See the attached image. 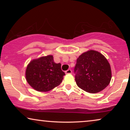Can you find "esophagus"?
I'll return each mask as SVG.
<instances>
[{
  "label": "esophagus",
  "instance_id": "esophagus-1",
  "mask_svg": "<svg viewBox=\"0 0 130 130\" xmlns=\"http://www.w3.org/2000/svg\"><path fill=\"white\" fill-rule=\"evenodd\" d=\"M72 71L70 69H68V70L66 71L65 73H66V74H71V73H72Z\"/></svg>",
  "mask_w": 130,
  "mask_h": 130
}]
</instances>
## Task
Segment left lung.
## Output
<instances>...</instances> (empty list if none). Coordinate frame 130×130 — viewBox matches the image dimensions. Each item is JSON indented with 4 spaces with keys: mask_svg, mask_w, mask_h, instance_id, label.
<instances>
[{
    "mask_svg": "<svg viewBox=\"0 0 130 130\" xmlns=\"http://www.w3.org/2000/svg\"><path fill=\"white\" fill-rule=\"evenodd\" d=\"M75 80L80 88L95 93L109 84L112 73L109 62L98 51L89 50L77 58L74 67Z\"/></svg>",
    "mask_w": 130,
    "mask_h": 130,
    "instance_id": "left-lung-1",
    "label": "left lung"
}]
</instances>
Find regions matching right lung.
Masks as SVG:
<instances>
[{"mask_svg":"<svg viewBox=\"0 0 130 130\" xmlns=\"http://www.w3.org/2000/svg\"><path fill=\"white\" fill-rule=\"evenodd\" d=\"M64 72L61 64L54 63L51 55L32 60L25 72L27 82L39 92H48L61 83Z\"/></svg>","mask_w":130,"mask_h":130,"instance_id":"add662e5","label":"right lung"}]
</instances>
